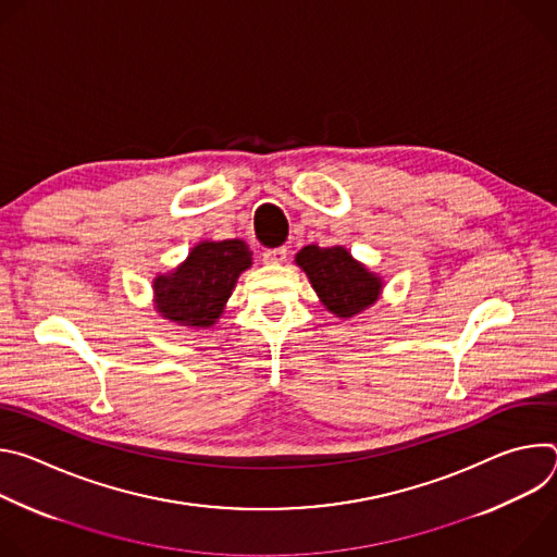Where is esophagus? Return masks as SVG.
I'll use <instances>...</instances> for the list:
<instances>
[{
    "label": "esophagus",
    "instance_id": "1",
    "mask_svg": "<svg viewBox=\"0 0 557 557\" xmlns=\"http://www.w3.org/2000/svg\"><path fill=\"white\" fill-rule=\"evenodd\" d=\"M286 260V249L277 247V249H267L264 251V262L267 264H282Z\"/></svg>",
    "mask_w": 557,
    "mask_h": 557
}]
</instances>
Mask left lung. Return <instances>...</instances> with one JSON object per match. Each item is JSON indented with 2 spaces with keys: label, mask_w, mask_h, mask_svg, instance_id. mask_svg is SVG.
I'll return each instance as SVG.
<instances>
[{
  "label": "left lung",
  "mask_w": 557,
  "mask_h": 557,
  "mask_svg": "<svg viewBox=\"0 0 557 557\" xmlns=\"http://www.w3.org/2000/svg\"><path fill=\"white\" fill-rule=\"evenodd\" d=\"M295 262L308 275L320 301L344 320L370 308L381 295L383 280L344 247L308 245L295 256Z\"/></svg>",
  "instance_id": "8db88e82"
}]
</instances>
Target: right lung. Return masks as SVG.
I'll return each mask as SVG.
<instances>
[{
  "mask_svg": "<svg viewBox=\"0 0 557 557\" xmlns=\"http://www.w3.org/2000/svg\"><path fill=\"white\" fill-rule=\"evenodd\" d=\"M251 256L245 240L198 243L181 267L153 280L156 310L178 326H213Z\"/></svg>",
  "mask_w": 557,
  "mask_h": 557,
  "instance_id": "add662e5",
  "label": "right lung"
}]
</instances>
